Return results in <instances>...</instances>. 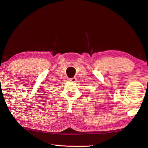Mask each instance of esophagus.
I'll return each mask as SVG.
<instances>
[{
    "label": "esophagus",
    "instance_id": "obj_1",
    "mask_svg": "<svg viewBox=\"0 0 148 148\" xmlns=\"http://www.w3.org/2000/svg\"><path fill=\"white\" fill-rule=\"evenodd\" d=\"M69 80L70 82H75L76 81H77V78L73 77L72 78H69Z\"/></svg>",
    "mask_w": 148,
    "mask_h": 148
}]
</instances>
